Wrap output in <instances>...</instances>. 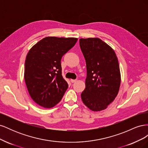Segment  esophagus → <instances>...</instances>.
I'll return each mask as SVG.
<instances>
[{
    "mask_svg": "<svg viewBox=\"0 0 148 148\" xmlns=\"http://www.w3.org/2000/svg\"><path fill=\"white\" fill-rule=\"evenodd\" d=\"M70 82L72 83H75V82H77V79H70Z\"/></svg>",
    "mask_w": 148,
    "mask_h": 148,
    "instance_id": "obj_1",
    "label": "esophagus"
}]
</instances>
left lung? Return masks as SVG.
<instances>
[{"label": "left lung", "mask_w": 148, "mask_h": 148, "mask_svg": "<svg viewBox=\"0 0 148 148\" xmlns=\"http://www.w3.org/2000/svg\"><path fill=\"white\" fill-rule=\"evenodd\" d=\"M86 64L84 104L95 112L106 109L117 97L121 83L118 59L114 49L99 38L79 39Z\"/></svg>", "instance_id": "left-lung-1"}]
</instances>
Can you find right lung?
Instances as JSON below:
<instances>
[{"instance_id":"obj_1","label":"right lung","mask_w":148,"mask_h":148,"mask_svg":"<svg viewBox=\"0 0 148 148\" xmlns=\"http://www.w3.org/2000/svg\"><path fill=\"white\" fill-rule=\"evenodd\" d=\"M78 38L48 36L30 49L26 57L25 81L32 99L45 108L59 103L68 88L62 75L61 59Z\"/></svg>"}]
</instances>
